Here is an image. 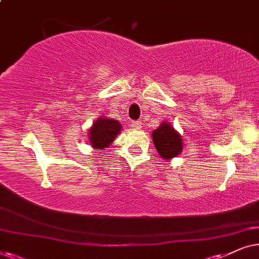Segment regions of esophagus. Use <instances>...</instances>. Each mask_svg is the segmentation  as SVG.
Listing matches in <instances>:
<instances>
[{
  "instance_id": "esophagus-1",
  "label": "esophagus",
  "mask_w": 259,
  "mask_h": 259,
  "mask_svg": "<svg viewBox=\"0 0 259 259\" xmlns=\"http://www.w3.org/2000/svg\"><path fill=\"white\" fill-rule=\"evenodd\" d=\"M130 126H132L133 129H140L141 122H139V120H133V122L130 123Z\"/></svg>"
}]
</instances>
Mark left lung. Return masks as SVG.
Listing matches in <instances>:
<instances>
[{
  "mask_svg": "<svg viewBox=\"0 0 259 259\" xmlns=\"http://www.w3.org/2000/svg\"><path fill=\"white\" fill-rule=\"evenodd\" d=\"M153 142L158 154L163 158L175 157L182 150L181 136L168 123L161 124L156 130H154Z\"/></svg>",
  "mask_w": 259,
  "mask_h": 259,
  "instance_id": "8db88e82",
  "label": "left lung"
}]
</instances>
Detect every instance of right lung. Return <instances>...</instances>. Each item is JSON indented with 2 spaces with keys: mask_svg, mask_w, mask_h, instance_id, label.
I'll list each match as a JSON object with an SVG mask.
<instances>
[{
  "mask_svg": "<svg viewBox=\"0 0 259 259\" xmlns=\"http://www.w3.org/2000/svg\"><path fill=\"white\" fill-rule=\"evenodd\" d=\"M120 130L119 122L108 118H99L90 129V143L97 149H103L108 147L115 140L117 134Z\"/></svg>",
  "mask_w": 259,
  "mask_h": 259,
  "instance_id": "1",
  "label": "right lung"
}]
</instances>
